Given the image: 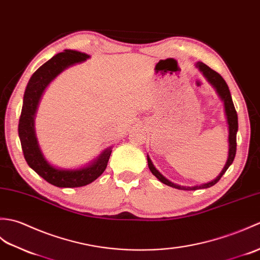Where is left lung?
Segmentation results:
<instances>
[{
  "instance_id": "obj_1",
  "label": "left lung",
  "mask_w": 260,
  "mask_h": 260,
  "mask_svg": "<svg viewBox=\"0 0 260 260\" xmlns=\"http://www.w3.org/2000/svg\"><path fill=\"white\" fill-rule=\"evenodd\" d=\"M200 72L204 74L205 78L208 80V82L213 86V88L216 89L217 93L220 96V99L223 102V107H224V113H226V117H227V122H228V129H229V152H228V159H227V162L224 165L222 171L220 172V175H219L215 180H212L208 183H204V184H200V186H194V187H184V186H179V184H176L174 182L169 181L168 179L165 178L162 175L160 174V172L154 168V166L152 164L151 159L149 158V155H147L148 158V166H149V169L150 171L152 172V175L157 177L159 180L167 184V186L172 187V188H176L179 190H198V189H205V188H209L213 184H216L219 180H220V178L222 177V175L224 172L227 171V169L230 167V165L233 164V161L235 159V155H236V150H237V131H238V117H237V112H236V109L234 106V102L232 99V94H230V91L228 85L226 83V81L222 79V77L219 74L218 72L213 71L212 69H210L208 66H206L205 63L203 62H197V64H196Z\"/></svg>"
}]
</instances>
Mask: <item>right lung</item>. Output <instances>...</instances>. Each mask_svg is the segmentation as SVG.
I'll list each match as a JSON object with an SVG mask.
<instances>
[{
	"instance_id": "obj_1",
	"label": "right lung",
	"mask_w": 260,
	"mask_h": 260,
	"mask_svg": "<svg viewBox=\"0 0 260 260\" xmlns=\"http://www.w3.org/2000/svg\"><path fill=\"white\" fill-rule=\"evenodd\" d=\"M89 57L88 54L73 50H64V52L55 54L33 73L23 96V107L19 120V137L23 154L30 168L55 187H83L94 181L106 170L112 151L111 148L106 149L93 162L83 168L76 170L60 169L48 162L37 140L34 117L45 88L67 68L85 61Z\"/></svg>"
}]
</instances>
